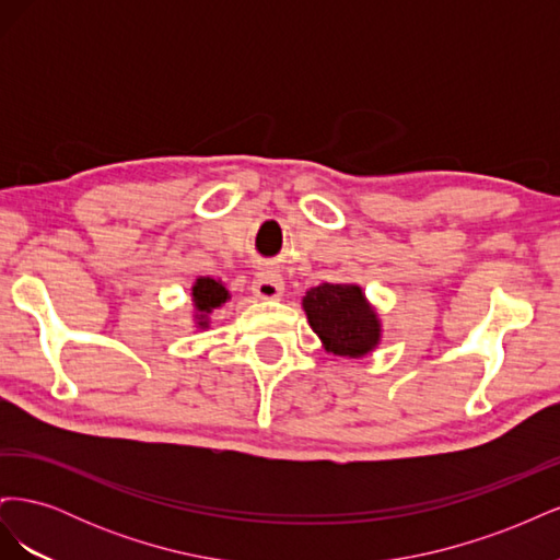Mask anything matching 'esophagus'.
Segmentation results:
<instances>
[{
  "mask_svg": "<svg viewBox=\"0 0 560 560\" xmlns=\"http://www.w3.org/2000/svg\"><path fill=\"white\" fill-rule=\"evenodd\" d=\"M282 292H284V282L276 273H261L252 282V294L257 299H264V301L280 299Z\"/></svg>",
  "mask_w": 560,
  "mask_h": 560,
  "instance_id": "obj_1",
  "label": "esophagus"
}]
</instances>
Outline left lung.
Listing matches in <instances>:
<instances>
[{
    "label": "left lung",
    "instance_id": "1",
    "mask_svg": "<svg viewBox=\"0 0 560 560\" xmlns=\"http://www.w3.org/2000/svg\"><path fill=\"white\" fill-rule=\"evenodd\" d=\"M303 311L327 352L364 358L381 343V319L358 284L322 282L303 296Z\"/></svg>",
    "mask_w": 560,
    "mask_h": 560
}]
</instances>
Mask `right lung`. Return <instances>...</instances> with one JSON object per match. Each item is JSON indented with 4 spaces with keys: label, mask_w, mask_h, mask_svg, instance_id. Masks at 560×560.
<instances>
[{
    "label": "right lung",
    "mask_w": 560,
    "mask_h": 560,
    "mask_svg": "<svg viewBox=\"0 0 560 560\" xmlns=\"http://www.w3.org/2000/svg\"><path fill=\"white\" fill-rule=\"evenodd\" d=\"M191 296H194V306L198 313L196 315L198 327H208V315L214 308L224 306V303L229 301V290L219 280L198 278L196 284L191 287Z\"/></svg>",
    "instance_id": "right-lung-1"
}]
</instances>
